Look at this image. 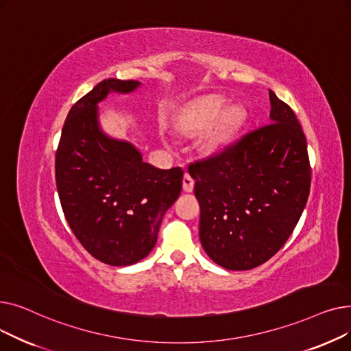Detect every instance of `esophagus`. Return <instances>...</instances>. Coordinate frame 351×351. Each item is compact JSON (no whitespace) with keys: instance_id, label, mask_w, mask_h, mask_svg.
<instances>
[{"instance_id":"esophagus-1","label":"esophagus","mask_w":351,"mask_h":351,"mask_svg":"<svg viewBox=\"0 0 351 351\" xmlns=\"http://www.w3.org/2000/svg\"><path fill=\"white\" fill-rule=\"evenodd\" d=\"M193 186H195V180L189 173H185V176H183V191L192 192Z\"/></svg>"}]
</instances>
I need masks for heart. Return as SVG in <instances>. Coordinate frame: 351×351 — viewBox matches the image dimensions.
<instances>
[{"instance_id":"heart-1","label":"heart","mask_w":351,"mask_h":351,"mask_svg":"<svg viewBox=\"0 0 351 351\" xmlns=\"http://www.w3.org/2000/svg\"><path fill=\"white\" fill-rule=\"evenodd\" d=\"M225 108L226 101L219 97L200 99L182 110L176 118L175 126L182 134L195 135L205 131L215 123L206 138V143L209 147H217L233 135L239 125L237 109L232 108L223 113Z\"/></svg>"}]
</instances>
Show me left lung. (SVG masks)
Listing matches in <instances>:
<instances>
[{
	"mask_svg": "<svg viewBox=\"0 0 351 351\" xmlns=\"http://www.w3.org/2000/svg\"><path fill=\"white\" fill-rule=\"evenodd\" d=\"M269 98L271 123L189 166L200 205V243L228 270L267 262L286 243L307 204L306 136L291 108L273 90Z\"/></svg>",
	"mask_w": 351,
	"mask_h": 351,
	"instance_id": "8db88e82",
	"label": "left lung"
}]
</instances>
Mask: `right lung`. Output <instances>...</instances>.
Returning a JSON list of instances; mask_svg holds the SVG:
<instances>
[{"label": "right lung", "instance_id": "right-lung-1", "mask_svg": "<svg viewBox=\"0 0 351 351\" xmlns=\"http://www.w3.org/2000/svg\"><path fill=\"white\" fill-rule=\"evenodd\" d=\"M139 81L109 78L69 110L55 155V179L66 222L102 263L131 266L151 253L165 212L179 197L183 171L143 162L135 145L106 135L98 104L131 94Z\"/></svg>", "mask_w": 351, "mask_h": 351}]
</instances>
